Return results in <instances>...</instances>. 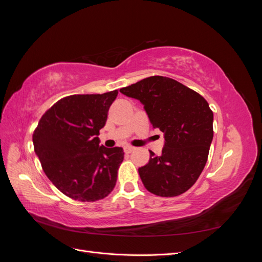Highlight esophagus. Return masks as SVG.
<instances>
[{
    "mask_svg": "<svg viewBox=\"0 0 262 262\" xmlns=\"http://www.w3.org/2000/svg\"><path fill=\"white\" fill-rule=\"evenodd\" d=\"M133 150H134V147H132V146H125V147H124V152H125L126 154L132 153Z\"/></svg>",
    "mask_w": 262,
    "mask_h": 262,
    "instance_id": "34e87169",
    "label": "esophagus"
}]
</instances>
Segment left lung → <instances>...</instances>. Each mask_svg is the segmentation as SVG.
Listing matches in <instances>:
<instances>
[{"label": "left lung", "instance_id": "1", "mask_svg": "<svg viewBox=\"0 0 262 262\" xmlns=\"http://www.w3.org/2000/svg\"><path fill=\"white\" fill-rule=\"evenodd\" d=\"M120 92L144 105L153 128L165 138L162 154L149 150L148 163L139 168L144 187L156 195L176 196L199 178L213 139V113L200 94L172 78L146 77Z\"/></svg>", "mask_w": 262, "mask_h": 262}]
</instances>
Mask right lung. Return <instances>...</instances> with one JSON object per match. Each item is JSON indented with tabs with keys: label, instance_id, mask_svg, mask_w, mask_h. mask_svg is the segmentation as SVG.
<instances>
[{
	"label": "right lung",
	"instance_id": "obj_1",
	"mask_svg": "<svg viewBox=\"0 0 262 262\" xmlns=\"http://www.w3.org/2000/svg\"><path fill=\"white\" fill-rule=\"evenodd\" d=\"M118 91L71 95L49 108L33 134L35 152L47 177L71 199L93 202L113 191L122 147L99 145L108 110Z\"/></svg>",
	"mask_w": 262,
	"mask_h": 262
}]
</instances>
